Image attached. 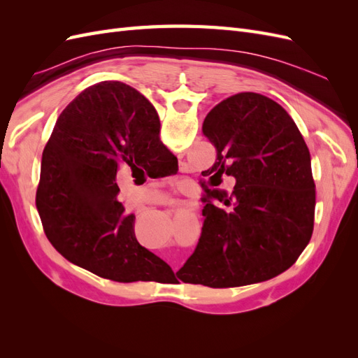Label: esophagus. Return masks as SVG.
Listing matches in <instances>:
<instances>
[{
	"instance_id": "1",
	"label": "esophagus",
	"mask_w": 358,
	"mask_h": 358,
	"mask_svg": "<svg viewBox=\"0 0 358 358\" xmlns=\"http://www.w3.org/2000/svg\"><path fill=\"white\" fill-rule=\"evenodd\" d=\"M191 210H192V209H191Z\"/></svg>"
}]
</instances>
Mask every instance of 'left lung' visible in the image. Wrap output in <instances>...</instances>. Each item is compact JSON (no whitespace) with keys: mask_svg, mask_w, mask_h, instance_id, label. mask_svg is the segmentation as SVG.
<instances>
[{"mask_svg":"<svg viewBox=\"0 0 358 358\" xmlns=\"http://www.w3.org/2000/svg\"><path fill=\"white\" fill-rule=\"evenodd\" d=\"M203 134L216 149L206 171L218 187L236 180L231 196L209 189L201 236L176 273L185 284L229 288L263 282L296 263L310 241L315 183L309 149L282 106L255 92L216 104Z\"/></svg>","mask_w":358,"mask_h":358,"instance_id":"1","label":"left lung"}]
</instances>
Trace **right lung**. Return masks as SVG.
Segmentation results:
<instances>
[{"label":"right lung","instance_id":"obj_1","mask_svg":"<svg viewBox=\"0 0 358 358\" xmlns=\"http://www.w3.org/2000/svg\"><path fill=\"white\" fill-rule=\"evenodd\" d=\"M176 162L142 94L122 82L90 86L59 115L43 150L36 206L49 242L73 264L115 282L173 273L137 242L136 216L116 199V173L129 166L157 175Z\"/></svg>","mask_w":358,"mask_h":358}]
</instances>
